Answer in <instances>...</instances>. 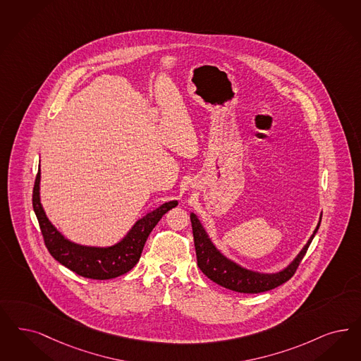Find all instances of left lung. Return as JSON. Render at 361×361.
Wrapping results in <instances>:
<instances>
[{"mask_svg":"<svg viewBox=\"0 0 361 361\" xmlns=\"http://www.w3.org/2000/svg\"><path fill=\"white\" fill-rule=\"evenodd\" d=\"M322 216L316 229L313 231L308 243L304 245V248L300 250L298 256L293 259L288 267L283 271L274 272V274H262L257 271L247 269L237 262L229 260L219 249L214 247L211 238L208 236L207 231L201 224L197 216L195 213H190V223L193 229V238H195V248L197 256V265L202 274H205L212 281H214L219 286H224L226 289L240 292V293H262L271 290L276 286H281L286 283L298 269V264L305 256L307 250L311 245L312 240L319 231V226L322 223Z\"/></svg>","mask_w":361,"mask_h":361,"instance_id":"1","label":"left lung"}]
</instances>
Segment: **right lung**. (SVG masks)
<instances>
[{
	"instance_id": "obj_1",
	"label": "right lung",
	"mask_w": 361,
	"mask_h": 361,
	"mask_svg": "<svg viewBox=\"0 0 361 361\" xmlns=\"http://www.w3.org/2000/svg\"><path fill=\"white\" fill-rule=\"evenodd\" d=\"M41 172L33 188V209L37 216L38 224L50 255L68 269L82 277L93 280H108L129 272L136 265L145 241L162 216L174 207L177 201L164 202L154 211L147 213L137 220L136 224L125 235L123 240L111 247H87L68 240L51 224L47 217L39 200Z\"/></svg>"
}]
</instances>
